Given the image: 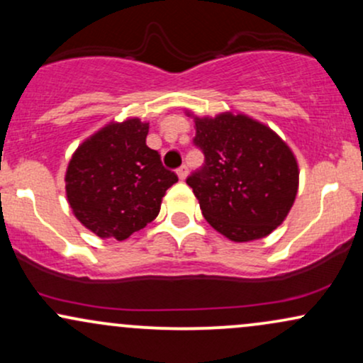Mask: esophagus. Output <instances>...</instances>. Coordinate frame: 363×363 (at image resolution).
<instances>
[{
	"label": "esophagus",
	"instance_id": "34e87169",
	"mask_svg": "<svg viewBox=\"0 0 363 363\" xmlns=\"http://www.w3.org/2000/svg\"><path fill=\"white\" fill-rule=\"evenodd\" d=\"M187 172H189V170H187L186 165H182V167H179V169H177V176H179V179H181V181H184V179L187 177Z\"/></svg>",
	"mask_w": 363,
	"mask_h": 363
}]
</instances>
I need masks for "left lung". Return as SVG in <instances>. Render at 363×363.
I'll return each mask as SVG.
<instances>
[{
  "mask_svg": "<svg viewBox=\"0 0 363 363\" xmlns=\"http://www.w3.org/2000/svg\"><path fill=\"white\" fill-rule=\"evenodd\" d=\"M205 165L186 179L216 232L249 242L269 235L298 189L297 158L273 129L245 114L194 118Z\"/></svg>",
  "mask_w": 363,
  "mask_h": 363,
  "instance_id": "1",
  "label": "left lung"
}]
</instances>
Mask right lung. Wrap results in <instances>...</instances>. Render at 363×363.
<instances>
[{
	"mask_svg": "<svg viewBox=\"0 0 363 363\" xmlns=\"http://www.w3.org/2000/svg\"><path fill=\"white\" fill-rule=\"evenodd\" d=\"M148 123H109L86 138L66 169V198L83 227L124 240L153 222L177 176L147 147Z\"/></svg>",
	"mask_w": 363,
	"mask_h": 363,
	"instance_id": "add662e5",
	"label": "right lung"
}]
</instances>
